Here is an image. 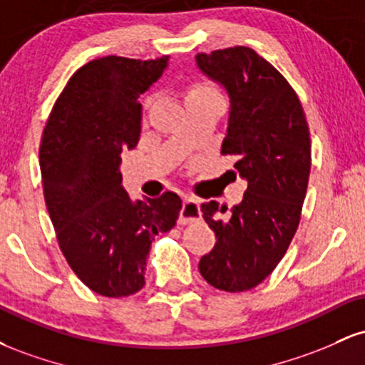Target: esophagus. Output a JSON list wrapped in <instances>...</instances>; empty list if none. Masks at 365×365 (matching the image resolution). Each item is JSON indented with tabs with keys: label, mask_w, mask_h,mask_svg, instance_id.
<instances>
[{
	"label": "esophagus",
	"mask_w": 365,
	"mask_h": 365,
	"mask_svg": "<svg viewBox=\"0 0 365 365\" xmlns=\"http://www.w3.org/2000/svg\"><path fill=\"white\" fill-rule=\"evenodd\" d=\"M197 220H200V202L194 197H185L180 209V223H194Z\"/></svg>",
	"instance_id": "1"
}]
</instances>
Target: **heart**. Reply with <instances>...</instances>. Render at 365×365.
I'll return each mask as SVG.
<instances>
[{"mask_svg":"<svg viewBox=\"0 0 365 365\" xmlns=\"http://www.w3.org/2000/svg\"><path fill=\"white\" fill-rule=\"evenodd\" d=\"M200 98H220V96H217V92L212 89L211 86H207V83H194V86L187 91V103Z\"/></svg>","mask_w":365,"mask_h":365,"instance_id":"obj_1","label":"heart"}]
</instances>
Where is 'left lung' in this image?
<instances>
[{"instance_id":"8db88e82","label":"left lung","mask_w":365,"mask_h":365,"mask_svg":"<svg viewBox=\"0 0 365 365\" xmlns=\"http://www.w3.org/2000/svg\"><path fill=\"white\" fill-rule=\"evenodd\" d=\"M195 63L228 94L221 154H235V175L247 182L230 212L216 200L200 206L216 245L200 257L199 271L217 290L245 292L273 273L295 235L311 173V133L295 91L254 49L200 53Z\"/></svg>"}]
</instances>
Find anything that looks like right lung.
<instances>
[{
  "mask_svg": "<svg viewBox=\"0 0 365 365\" xmlns=\"http://www.w3.org/2000/svg\"><path fill=\"white\" fill-rule=\"evenodd\" d=\"M170 58L104 56L70 78L54 104L39 149L44 200L58 244L92 292L127 297L145 284L154 237L177 223L182 199L165 192L132 200L120 154L139 144V98L168 68Z\"/></svg>",
  "mask_w": 365,
  "mask_h": 365,
  "instance_id": "obj_1",
  "label": "right lung"
}]
</instances>
